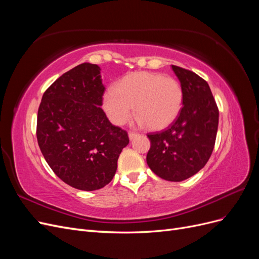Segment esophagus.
Here are the masks:
<instances>
[{
    "label": "esophagus",
    "instance_id": "esophagus-1",
    "mask_svg": "<svg viewBox=\"0 0 259 259\" xmlns=\"http://www.w3.org/2000/svg\"><path fill=\"white\" fill-rule=\"evenodd\" d=\"M135 137H137V133H133V132H130V133H128V138H130V140H133Z\"/></svg>",
    "mask_w": 259,
    "mask_h": 259
}]
</instances>
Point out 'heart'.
Masks as SVG:
<instances>
[{"label": "heart", "mask_w": 259, "mask_h": 259, "mask_svg": "<svg viewBox=\"0 0 259 259\" xmlns=\"http://www.w3.org/2000/svg\"><path fill=\"white\" fill-rule=\"evenodd\" d=\"M184 92L173 77L139 71L125 75L103 95V108L113 124L122 125L135 114L149 130L160 131L173 124L182 111Z\"/></svg>", "instance_id": "b5f03b06"}]
</instances>
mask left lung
<instances>
[{"instance_id": "left-lung-1", "label": "left lung", "mask_w": 259, "mask_h": 259, "mask_svg": "<svg viewBox=\"0 0 259 259\" xmlns=\"http://www.w3.org/2000/svg\"><path fill=\"white\" fill-rule=\"evenodd\" d=\"M184 92L182 111L163 131L148 134L147 164L168 182H183L204 167L213 152L218 108L206 81L189 70L171 66Z\"/></svg>"}]
</instances>
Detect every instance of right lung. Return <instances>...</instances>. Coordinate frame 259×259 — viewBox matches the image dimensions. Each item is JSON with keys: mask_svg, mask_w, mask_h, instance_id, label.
I'll list each match as a JSON object with an SVG mask.
<instances>
[{"mask_svg": "<svg viewBox=\"0 0 259 259\" xmlns=\"http://www.w3.org/2000/svg\"><path fill=\"white\" fill-rule=\"evenodd\" d=\"M105 86L97 65L84 62L44 93L36 138L50 167L75 189L93 191L111 182L127 133L114 126L100 106Z\"/></svg>", "mask_w": 259, "mask_h": 259, "instance_id": "1", "label": "right lung"}]
</instances>
